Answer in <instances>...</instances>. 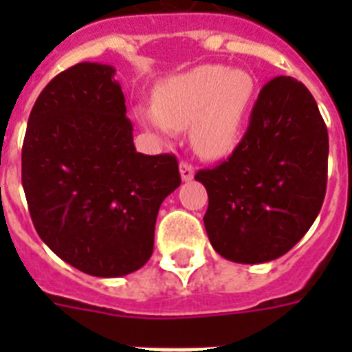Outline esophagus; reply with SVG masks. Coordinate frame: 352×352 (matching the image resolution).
<instances>
[{"label":"esophagus","instance_id":"34e87169","mask_svg":"<svg viewBox=\"0 0 352 352\" xmlns=\"http://www.w3.org/2000/svg\"><path fill=\"white\" fill-rule=\"evenodd\" d=\"M179 171H181V179L184 182H190L193 179V166L188 164V162H181V166H179Z\"/></svg>","mask_w":352,"mask_h":352}]
</instances>
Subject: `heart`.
<instances>
[{
  "label": "heart",
  "mask_w": 352,
  "mask_h": 352,
  "mask_svg": "<svg viewBox=\"0 0 352 352\" xmlns=\"http://www.w3.org/2000/svg\"><path fill=\"white\" fill-rule=\"evenodd\" d=\"M254 93L256 82L245 69L199 65L162 80L153 91V107H137L135 115L160 137L190 127L195 151L215 159L239 144Z\"/></svg>",
  "instance_id": "obj_1"
}]
</instances>
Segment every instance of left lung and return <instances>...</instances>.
I'll use <instances>...</instances> for the list:
<instances>
[{"instance_id": "8db88e82", "label": "left lung", "mask_w": 352, "mask_h": 352, "mask_svg": "<svg viewBox=\"0 0 352 352\" xmlns=\"http://www.w3.org/2000/svg\"><path fill=\"white\" fill-rule=\"evenodd\" d=\"M329 135L311 91L290 76L261 89L230 159L201 170L208 192L204 228L228 261L278 259L307 234L327 188Z\"/></svg>"}]
</instances>
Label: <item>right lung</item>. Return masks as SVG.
I'll use <instances>...</instances> for the list:
<instances>
[{"instance_id": "obj_1", "label": "right lung", "mask_w": 352, "mask_h": 352, "mask_svg": "<svg viewBox=\"0 0 352 352\" xmlns=\"http://www.w3.org/2000/svg\"><path fill=\"white\" fill-rule=\"evenodd\" d=\"M115 73L82 62L54 76L30 111L21 149L36 232L60 259L96 278L148 263L160 204L181 186L173 155L135 149Z\"/></svg>"}]
</instances>
